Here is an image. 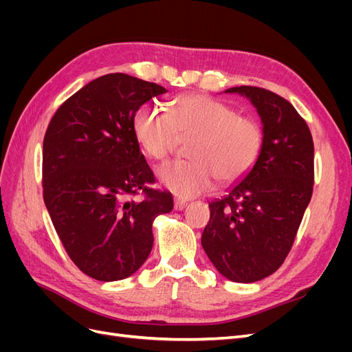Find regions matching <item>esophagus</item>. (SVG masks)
I'll return each instance as SVG.
<instances>
[{
	"label": "esophagus",
	"instance_id": "esophagus-1",
	"mask_svg": "<svg viewBox=\"0 0 352 352\" xmlns=\"http://www.w3.org/2000/svg\"><path fill=\"white\" fill-rule=\"evenodd\" d=\"M188 206V202L186 201H184V199H180V198H175V210H177V211H180V210H184L185 207Z\"/></svg>",
	"mask_w": 352,
	"mask_h": 352
}]
</instances>
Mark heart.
Returning <instances> with one entry per match:
<instances>
[{
    "label": "heart",
    "mask_w": 352,
    "mask_h": 352,
    "mask_svg": "<svg viewBox=\"0 0 352 352\" xmlns=\"http://www.w3.org/2000/svg\"><path fill=\"white\" fill-rule=\"evenodd\" d=\"M133 133L142 151L154 160L166 158L180 140L190 138L186 146L190 160L157 168L160 184L180 198L208 192L217 179L232 184L247 176L264 144L258 120L202 94L185 95L167 111L142 105L133 117Z\"/></svg>",
    "instance_id": "heart-1"
}]
</instances>
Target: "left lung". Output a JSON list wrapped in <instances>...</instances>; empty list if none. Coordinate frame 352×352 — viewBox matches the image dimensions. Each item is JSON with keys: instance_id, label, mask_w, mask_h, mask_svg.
Here are the masks:
<instances>
[{"instance_id": "obj_1", "label": "left lung", "mask_w": 352, "mask_h": 352, "mask_svg": "<svg viewBox=\"0 0 352 352\" xmlns=\"http://www.w3.org/2000/svg\"><path fill=\"white\" fill-rule=\"evenodd\" d=\"M226 92L245 95L257 109L264 144L251 172L210 204L201 243L225 278L251 283L278 270L292 248L313 195L314 144L310 127L280 95L258 87Z\"/></svg>"}]
</instances>
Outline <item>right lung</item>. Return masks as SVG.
<instances>
[{
	"label": "right lung",
	"mask_w": 352,
	"mask_h": 352,
	"mask_svg": "<svg viewBox=\"0 0 352 352\" xmlns=\"http://www.w3.org/2000/svg\"><path fill=\"white\" fill-rule=\"evenodd\" d=\"M167 92L157 83L110 73L85 85L52 116L42 150V188L70 260L89 278H129L153 250V221L173 198L153 189L133 117ZM140 195L141 200H135Z\"/></svg>",
	"instance_id": "1"
}]
</instances>
